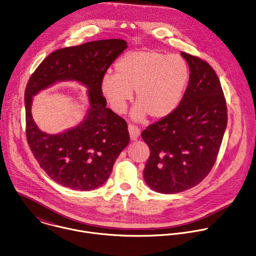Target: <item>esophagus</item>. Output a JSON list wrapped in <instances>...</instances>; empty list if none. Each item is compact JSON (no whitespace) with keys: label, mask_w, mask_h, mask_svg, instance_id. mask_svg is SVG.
<instances>
[{"label":"esophagus","mask_w":256,"mask_h":256,"mask_svg":"<svg viewBox=\"0 0 256 256\" xmlns=\"http://www.w3.org/2000/svg\"><path fill=\"white\" fill-rule=\"evenodd\" d=\"M128 132H130V136L132 140H138L140 136V128L132 124H128Z\"/></svg>","instance_id":"1"}]
</instances>
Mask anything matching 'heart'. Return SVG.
Masks as SVG:
<instances>
[{
    "instance_id": "obj_1",
    "label": "heart",
    "mask_w": 256,
    "mask_h": 256,
    "mask_svg": "<svg viewBox=\"0 0 256 256\" xmlns=\"http://www.w3.org/2000/svg\"><path fill=\"white\" fill-rule=\"evenodd\" d=\"M108 72L100 90L112 110L122 114L136 90L132 116L140 122L148 116L160 120L170 116L180 102L190 80V68L178 54L146 50L124 54Z\"/></svg>"
}]
</instances>
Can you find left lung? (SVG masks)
I'll use <instances>...</instances> for the list:
<instances>
[{"label":"left lung","instance_id":"left-lung-1","mask_svg":"<svg viewBox=\"0 0 256 256\" xmlns=\"http://www.w3.org/2000/svg\"><path fill=\"white\" fill-rule=\"evenodd\" d=\"M190 80L178 106L148 126L142 138L150 148L144 178L154 190L172 194L204 180L216 164L228 124L220 82L208 62L180 52Z\"/></svg>","mask_w":256,"mask_h":256}]
</instances>
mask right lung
Returning a JSON list of instances; mask_svg holds the SVG:
<instances>
[{
  "instance_id": "right-lung-1",
  "label": "right lung",
  "mask_w": 256,
  "mask_h": 256,
  "mask_svg": "<svg viewBox=\"0 0 256 256\" xmlns=\"http://www.w3.org/2000/svg\"><path fill=\"white\" fill-rule=\"evenodd\" d=\"M128 48L120 38L88 42L56 50L32 74L24 90L26 136L40 166L56 182L74 190H94L108 178L116 160L130 142L126 122L106 108L102 78ZM76 80L88 88L84 120L58 135L40 131L30 112L32 96L56 81Z\"/></svg>"
}]
</instances>
